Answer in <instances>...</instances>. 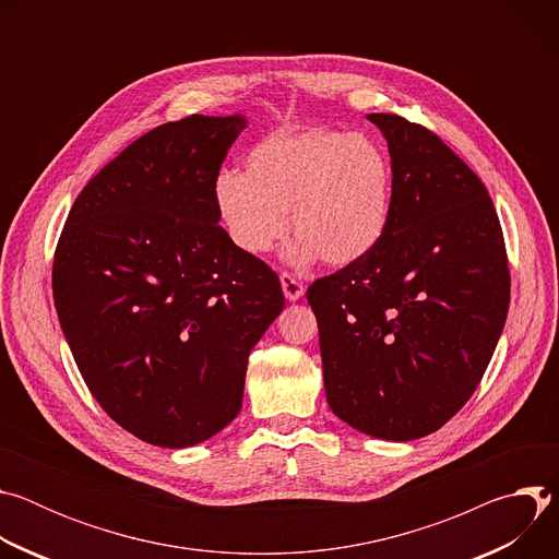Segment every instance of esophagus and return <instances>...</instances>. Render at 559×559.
Segmentation results:
<instances>
[{
  "instance_id": "esophagus-1",
  "label": "esophagus",
  "mask_w": 559,
  "mask_h": 559,
  "mask_svg": "<svg viewBox=\"0 0 559 559\" xmlns=\"http://www.w3.org/2000/svg\"><path fill=\"white\" fill-rule=\"evenodd\" d=\"M281 285H283V294L287 300H298L305 294V285L300 281H296L292 274L283 272L281 274Z\"/></svg>"
}]
</instances>
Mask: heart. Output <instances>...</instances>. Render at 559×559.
Returning a JSON list of instances; mask_svg holds the SVG:
<instances>
[{
    "label": "heart",
    "mask_w": 559,
    "mask_h": 559,
    "mask_svg": "<svg viewBox=\"0 0 559 559\" xmlns=\"http://www.w3.org/2000/svg\"><path fill=\"white\" fill-rule=\"evenodd\" d=\"M393 166L365 134L332 128L278 130L259 139L246 173L221 170L214 205L229 241L250 257L270 252L289 229L287 257L330 267L362 261L386 231Z\"/></svg>",
    "instance_id": "obj_1"
}]
</instances>
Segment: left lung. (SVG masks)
Wrapping results in <instances>:
<instances>
[{"label":"left lung","instance_id":"left-lung-1","mask_svg":"<svg viewBox=\"0 0 559 559\" xmlns=\"http://www.w3.org/2000/svg\"><path fill=\"white\" fill-rule=\"evenodd\" d=\"M393 166L391 216L358 263L307 289L330 409L407 442L438 431L480 384L502 334L511 276L493 201L462 158L405 117L367 115Z\"/></svg>","mask_w":559,"mask_h":559}]
</instances>
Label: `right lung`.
Segmentation results:
<instances>
[{"mask_svg":"<svg viewBox=\"0 0 559 559\" xmlns=\"http://www.w3.org/2000/svg\"><path fill=\"white\" fill-rule=\"evenodd\" d=\"M246 126L192 115L139 136L79 192L55 250L79 371L154 447L199 444L238 416L250 352L285 307L276 272L229 241L214 205Z\"/></svg>","mask_w":559,"mask_h":559,"instance_id":"right-lung-1","label":"right lung"}]
</instances>
